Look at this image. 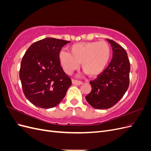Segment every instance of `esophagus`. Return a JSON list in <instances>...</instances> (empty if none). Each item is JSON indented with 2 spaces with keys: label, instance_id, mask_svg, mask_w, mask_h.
Wrapping results in <instances>:
<instances>
[{
  "label": "esophagus",
  "instance_id": "esophagus-1",
  "mask_svg": "<svg viewBox=\"0 0 151 151\" xmlns=\"http://www.w3.org/2000/svg\"><path fill=\"white\" fill-rule=\"evenodd\" d=\"M72 84L74 85H77V86H79L81 84H83V82H81L80 81L78 80H76V79H72Z\"/></svg>",
  "mask_w": 151,
  "mask_h": 151
}]
</instances>
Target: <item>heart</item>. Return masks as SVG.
Listing matches in <instances>:
<instances>
[{
  "label": "heart",
  "instance_id": "b5f03b06",
  "mask_svg": "<svg viewBox=\"0 0 151 151\" xmlns=\"http://www.w3.org/2000/svg\"><path fill=\"white\" fill-rule=\"evenodd\" d=\"M69 52L61 50L59 53L61 65L68 74L76 70L81 63L86 74L97 75L106 67L111 57L110 48L103 41L74 44L70 47Z\"/></svg>",
  "mask_w": 151,
  "mask_h": 151
}]
</instances>
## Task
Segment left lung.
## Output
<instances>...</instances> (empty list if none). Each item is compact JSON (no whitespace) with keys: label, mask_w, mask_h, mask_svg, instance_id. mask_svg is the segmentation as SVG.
Here are the masks:
<instances>
[{"label":"left lung","mask_w":151,"mask_h":151,"mask_svg":"<svg viewBox=\"0 0 151 151\" xmlns=\"http://www.w3.org/2000/svg\"><path fill=\"white\" fill-rule=\"evenodd\" d=\"M113 50V58L108 66L93 81H90L91 93L86 96L94 108H111L125 94L129 86L130 63L127 53L112 40L106 39Z\"/></svg>","instance_id":"left-lung-1"}]
</instances>
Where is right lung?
<instances>
[{
  "instance_id": "right-lung-1",
  "label": "right lung",
  "mask_w": 151,
  "mask_h": 151,
  "mask_svg": "<svg viewBox=\"0 0 151 151\" xmlns=\"http://www.w3.org/2000/svg\"><path fill=\"white\" fill-rule=\"evenodd\" d=\"M69 41L47 38L32 44L21 60L19 70L24 96L42 108L56 106L72 84L59 60L62 48Z\"/></svg>"
}]
</instances>
